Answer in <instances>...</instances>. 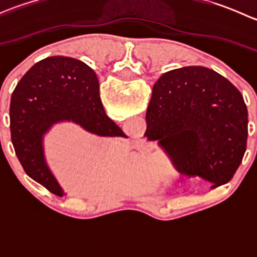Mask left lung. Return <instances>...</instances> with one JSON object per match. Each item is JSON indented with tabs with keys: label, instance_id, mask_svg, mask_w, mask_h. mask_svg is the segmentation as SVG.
Here are the masks:
<instances>
[{
	"label": "left lung",
	"instance_id": "1",
	"mask_svg": "<svg viewBox=\"0 0 257 257\" xmlns=\"http://www.w3.org/2000/svg\"><path fill=\"white\" fill-rule=\"evenodd\" d=\"M145 118L149 141L180 174L205 179L210 189L229 183L242 162L247 108L239 89L212 69L191 66L163 74Z\"/></svg>",
	"mask_w": 257,
	"mask_h": 257
}]
</instances>
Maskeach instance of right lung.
<instances>
[{
	"mask_svg": "<svg viewBox=\"0 0 257 257\" xmlns=\"http://www.w3.org/2000/svg\"><path fill=\"white\" fill-rule=\"evenodd\" d=\"M10 119L12 144L26 174L57 196L66 193L45 155V137L53 125L69 121L95 136L125 137L104 112L97 74L71 57H48L22 77L12 93Z\"/></svg>",
	"mask_w": 257,
	"mask_h": 257,
	"instance_id": "right-lung-1",
	"label": "right lung"
}]
</instances>
